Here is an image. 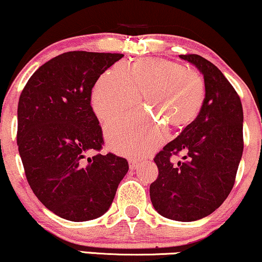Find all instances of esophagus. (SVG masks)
<instances>
[{
    "label": "esophagus",
    "instance_id": "obj_1",
    "mask_svg": "<svg viewBox=\"0 0 262 262\" xmlns=\"http://www.w3.org/2000/svg\"><path fill=\"white\" fill-rule=\"evenodd\" d=\"M138 167H139V163H138V162H135V161H130V162H129V168H130L132 170L137 169Z\"/></svg>",
    "mask_w": 262,
    "mask_h": 262
}]
</instances>
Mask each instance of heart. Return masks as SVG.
<instances>
[{"label": "heart", "instance_id": "b5f03b06", "mask_svg": "<svg viewBox=\"0 0 262 262\" xmlns=\"http://www.w3.org/2000/svg\"><path fill=\"white\" fill-rule=\"evenodd\" d=\"M142 95L147 112L132 114L105 125L112 150L142 157L165 140V125L183 129L197 118L205 99L203 76L179 62L139 59L129 68L115 65L100 76L92 92V106L102 121L133 108Z\"/></svg>", "mask_w": 262, "mask_h": 262}]
</instances>
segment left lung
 Segmentation results:
<instances>
[{
    "label": "left lung",
    "mask_w": 262,
    "mask_h": 262,
    "mask_svg": "<svg viewBox=\"0 0 262 262\" xmlns=\"http://www.w3.org/2000/svg\"><path fill=\"white\" fill-rule=\"evenodd\" d=\"M203 75L205 99L197 118L155 157L158 177L150 185L158 214L177 221L208 216L232 190L243 154V107L223 72L197 54L180 55ZM184 153L175 164L173 155Z\"/></svg>",
    "instance_id": "1"
}]
</instances>
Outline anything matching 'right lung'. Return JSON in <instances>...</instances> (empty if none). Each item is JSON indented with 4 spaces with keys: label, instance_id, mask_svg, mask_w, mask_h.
Here are the masks:
<instances>
[{
    "label": "right lung",
    "instance_id": "right-lung-1",
    "mask_svg": "<svg viewBox=\"0 0 262 262\" xmlns=\"http://www.w3.org/2000/svg\"><path fill=\"white\" fill-rule=\"evenodd\" d=\"M120 53L75 51L43 64L18 104L19 147L28 183L47 209L62 219L88 221L105 214L129 169L125 158L102 148L91 106L92 89Z\"/></svg>",
    "mask_w": 262,
    "mask_h": 262
}]
</instances>
